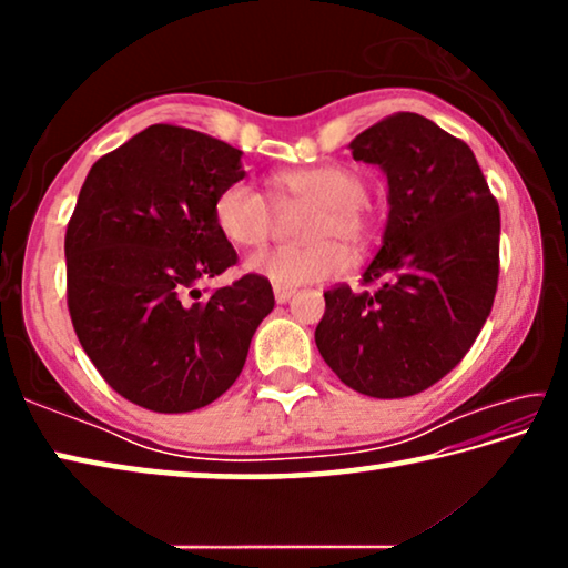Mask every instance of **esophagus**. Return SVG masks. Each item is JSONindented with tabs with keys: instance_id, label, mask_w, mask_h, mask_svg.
<instances>
[{
	"instance_id": "obj_1",
	"label": "esophagus",
	"mask_w": 568,
	"mask_h": 568,
	"mask_svg": "<svg viewBox=\"0 0 568 568\" xmlns=\"http://www.w3.org/2000/svg\"><path fill=\"white\" fill-rule=\"evenodd\" d=\"M273 293H275V301H277V303H287V301H291V297L295 295L293 287H283V285H275Z\"/></svg>"
}]
</instances>
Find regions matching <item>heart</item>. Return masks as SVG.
Here are the masks:
<instances>
[{"instance_id": "obj_1", "label": "heart", "mask_w": 568, "mask_h": 568, "mask_svg": "<svg viewBox=\"0 0 568 568\" xmlns=\"http://www.w3.org/2000/svg\"><path fill=\"white\" fill-rule=\"evenodd\" d=\"M368 185L361 172L323 165L283 172L273 180L277 207L313 205L315 213L303 227L301 247H273L247 257L245 267L273 285L293 287L321 283L345 271L351 250H363L371 240V215L365 210ZM275 205L250 182H233L215 200V225L237 247H257L273 235Z\"/></svg>"}]
</instances>
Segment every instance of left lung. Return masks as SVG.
<instances>
[{"instance_id":"left-lung-1","label":"left lung","mask_w":568,"mask_h":568,"mask_svg":"<svg viewBox=\"0 0 568 568\" xmlns=\"http://www.w3.org/2000/svg\"><path fill=\"white\" fill-rule=\"evenodd\" d=\"M388 178V220L363 283L325 293L323 361L371 398H406L456 368L491 313L501 215L466 142L398 112L351 142Z\"/></svg>"}]
</instances>
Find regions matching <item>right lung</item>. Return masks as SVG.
Masks as SVG:
<instances>
[{
  "label": "right lung",
  "instance_id": "obj_1",
  "mask_svg": "<svg viewBox=\"0 0 568 568\" xmlns=\"http://www.w3.org/2000/svg\"><path fill=\"white\" fill-rule=\"evenodd\" d=\"M243 152L205 132L152 124L94 162L67 225V305L110 386L155 413L213 403L243 371L273 311L261 275L200 297L235 265L215 200L245 178Z\"/></svg>",
  "mask_w": 568,
  "mask_h": 568
}]
</instances>
